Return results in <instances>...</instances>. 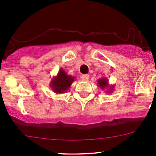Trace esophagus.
Returning <instances> with one entry per match:
<instances>
[{
	"mask_svg": "<svg viewBox=\"0 0 156 156\" xmlns=\"http://www.w3.org/2000/svg\"><path fill=\"white\" fill-rule=\"evenodd\" d=\"M89 78H90V75H88V74H87V75H83L82 76H81V78H82L83 81H88Z\"/></svg>",
	"mask_w": 156,
	"mask_h": 156,
	"instance_id": "obj_1",
	"label": "esophagus"
}]
</instances>
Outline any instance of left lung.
Instances as JSON below:
<instances>
[{"label": "left lung", "mask_w": 156, "mask_h": 156, "mask_svg": "<svg viewBox=\"0 0 156 156\" xmlns=\"http://www.w3.org/2000/svg\"><path fill=\"white\" fill-rule=\"evenodd\" d=\"M98 87L102 90H106V94H111L114 90V85H109L107 78H102L97 81Z\"/></svg>", "instance_id": "1"}]
</instances>
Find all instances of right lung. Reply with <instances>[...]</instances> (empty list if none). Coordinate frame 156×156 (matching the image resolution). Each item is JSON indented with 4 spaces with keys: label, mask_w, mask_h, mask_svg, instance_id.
I'll return each mask as SVG.
<instances>
[{
    "label": "right lung",
    "mask_w": 156,
    "mask_h": 156,
    "mask_svg": "<svg viewBox=\"0 0 156 156\" xmlns=\"http://www.w3.org/2000/svg\"><path fill=\"white\" fill-rule=\"evenodd\" d=\"M75 79V77L69 75L65 70L61 68L57 75L52 78L50 87L55 94H64L69 89Z\"/></svg>",
    "instance_id": "add662e5"
}]
</instances>
